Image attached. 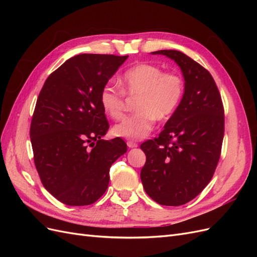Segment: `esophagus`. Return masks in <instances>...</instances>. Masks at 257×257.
<instances>
[{"label":"esophagus","mask_w":257,"mask_h":257,"mask_svg":"<svg viewBox=\"0 0 257 257\" xmlns=\"http://www.w3.org/2000/svg\"><path fill=\"white\" fill-rule=\"evenodd\" d=\"M127 147H128V148H137L138 145H137L136 143H134V142L128 141V142H127Z\"/></svg>","instance_id":"34e87169"}]
</instances>
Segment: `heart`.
Here are the masks:
<instances>
[{
    "label": "heart",
    "instance_id": "heart-1",
    "mask_svg": "<svg viewBox=\"0 0 257 257\" xmlns=\"http://www.w3.org/2000/svg\"><path fill=\"white\" fill-rule=\"evenodd\" d=\"M122 91L106 84L99 93V104L111 119L119 120L124 114L125 98L138 96L136 113L126 116L113 127L118 137L138 141L149 135L155 120H166L178 109L184 93V83L176 73H163L154 64L139 63L124 72L119 79Z\"/></svg>",
    "mask_w": 257,
    "mask_h": 257
}]
</instances>
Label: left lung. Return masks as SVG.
<instances>
[{
    "label": "left lung",
    "mask_w": 257,
    "mask_h": 257,
    "mask_svg": "<svg viewBox=\"0 0 257 257\" xmlns=\"http://www.w3.org/2000/svg\"><path fill=\"white\" fill-rule=\"evenodd\" d=\"M151 53L179 65L184 93L159 137L141 145L146 154L141 179L158 204L181 206L195 198L214 174L224 137V108L211 74L197 62L177 50Z\"/></svg>",
    "instance_id": "8db88e82"
}]
</instances>
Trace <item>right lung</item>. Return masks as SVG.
I'll return each instance as SVG.
<instances>
[{
	"label": "right lung",
	"instance_id": "right-lung-1",
	"mask_svg": "<svg viewBox=\"0 0 257 257\" xmlns=\"http://www.w3.org/2000/svg\"><path fill=\"white\" fill-rule=\"evenodd\" d=\"M128 56L82 53L46 79L30 127L34 163L43 185L68 206L91 205L109 183L113 162L127 151L109 124L99 93Z\"/></svg>",
	"mask_w": 257,
	"mask_h": 257
}]
</instances>
